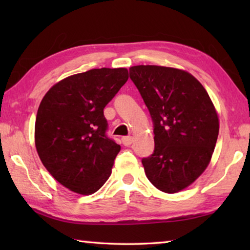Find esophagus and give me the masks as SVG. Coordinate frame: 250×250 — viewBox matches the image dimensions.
I'll return each mask as SVG.
<instances>
[{"label": "esophagus", "instance_id": "esophagus-1", "mask_svg": "<svg viewBox=\"0 0 250 250\" xmlns=\"http://www.w3.org/2000/svg\"><path fill=\"white\" fill-rule=\"evenodd\" d=\"M121 140H122V143H124V146H128L133 142V138L132 137H124L121 139Z\"/></svg>", "mask_w": 250, "mask_h": 250}]
</instances>
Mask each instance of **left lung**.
<instances>
[{"label": "left lung", "mask_w": 250, "mask_h": 250, "mask_svg": "<svg viewBox=\"0 0 250 250\" xmlns=\"http://www.w3.org/2000/svg\"><path fill=\"white\" fill-rule=\"evenodd\" d=\"M129 70L154 125V152L142 159L146 175L160 191L180 192L210 162L219 131L216 109L188 71L155 65Z\"/></svg>", "instance_id": "8db88e82"}]
</instances>
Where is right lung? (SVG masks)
Masks as SVG:
<instances>
[{
  "label": "right lung",
  "mask_w": 250,
  "mask_h": 250,
  "mask_svg": "<svg viewBox=\"0 0 250 250\" xmlns=\"http://www.w3.org/2000/svg\"><path fill=\"white\" fill-rule=\"evenodd\" d=\"M129 78L126 68L71 75L46 92L37 110L35 146L50 175L90 195L111 175L120 146L105 135L104 108Z\"/></svg>",
  "instance_id": "right-lung-1"
}]
</instances>
